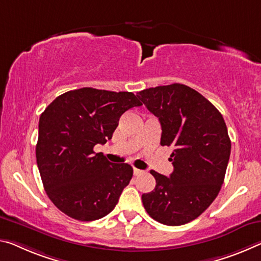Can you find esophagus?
Wrapping results in <instances>:
<instances>
[{
    "label": "esophagus",
    "mask_w": 261,
    "mask_h": 261,
    "mask_svg": "<svg viewBox=\"0 0 261 261\" xmlns=\"http://www.w3.org/2000/svg\"><path fill=\"white\" fill-rule=\"evenodd\" d=\"M142 173H143V171H142V169H138V168H134V174L135 175H139V174H142Z\"/></svg>",
    "instance_id": "1"
}]
</instances>
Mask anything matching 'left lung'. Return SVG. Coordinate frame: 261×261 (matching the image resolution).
<instances>
[{"label":"left lung","mask_w":261,"mask_h":261,"mask_svg":"<svg viewBox=\"0 0 261 261\" xmlns=\"http://www.w3.org/2000/svg\"><path fill=\"white\" fill-rule=\"evenodd\" d=\"M137 96L159 118L160 144L171 146L169 176L151 171L155 188L143 194L153 220L177 226L195 220L220 193L231 142L222 114L195 89L181 84L144 89Z\"/></svg>","instance_id":"obj_1"}]
</instances>
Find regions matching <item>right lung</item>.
<instances>
[{
    "instance_id": "add662e5",
    "label": "right lung",
    "mask_w": 261,
    "mask_h": 261,
    "mask_svg": "<svg viewBox=\"0 0 261 261\" xmlns=\"http://www.w3.org/2000/svg\"><path fill=\"white\" fill-rule=\"evenodd\" d=\"M134 93L85 88L69 90L40 115L37 165L44 189L60 212L81 222L113 212L134 169L95 153L111 139L119 117L140 107Z\"/></svg>"
}]
</instances>
